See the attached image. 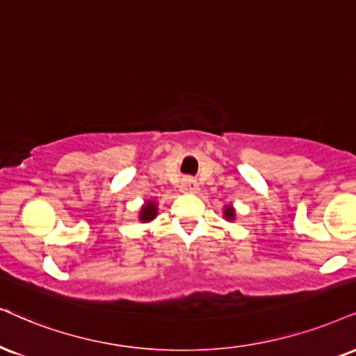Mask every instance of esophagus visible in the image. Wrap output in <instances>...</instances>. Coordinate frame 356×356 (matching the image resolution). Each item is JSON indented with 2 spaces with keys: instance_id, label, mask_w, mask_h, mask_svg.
Wrapping results in <instances>:
<instances>
[{
  "instance_id": "esophagus-1",
  "label": "esophagus",
  "mask_w": 356,
  "mask_h": 356,
  "mask_svg": "<svg viewBox=\"0 0 356 356\" xmlns=\"http://www.w3.org/2000/svg\"><path fill=\"white\" fill-rule=\"evenodd\" d=\"M196 190H198V183H196L195 178L186 177V178L181 179V191L195 193Z\"/></svg>"
}]
</instances>
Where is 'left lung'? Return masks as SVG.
<instances>
[{
  "mask_svg": "<svg viewBox=\"0 0 356 356\" xmlns=\"http://www.w3.org/2000/svg\"><path fill=\"white\" fill-rule=\"evenodd\" d=\"M225 218H226V219H234V209H232L231 206H226V209H225Z\"/></svg>",
  "mask_w": 356,
  "mask_h": 356,
  "instance_id": "left-lung-1",
  "label": "left lung"
}]
</instances>
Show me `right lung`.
<instances>
[{"label":"right lung","instance_id":"right-lung-1","mask_svg":"<svg viewBox=\"0 0 356 356\" xmlns=\"http://www.w3.org/2000/svg\"><path fill=\"white\" fill-rule=\"evenodd\" d=\"M155 216H156L155 201H148V203L142 208V211H140V219H142L143 222H147V221H152Z\"/></svg>","mask_w":356,"mask_h":356}]
</instances>
